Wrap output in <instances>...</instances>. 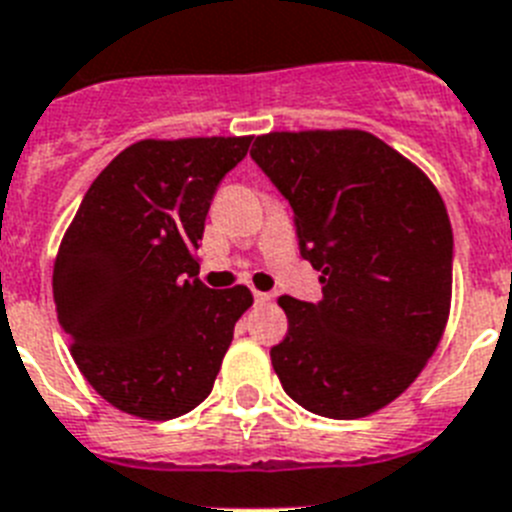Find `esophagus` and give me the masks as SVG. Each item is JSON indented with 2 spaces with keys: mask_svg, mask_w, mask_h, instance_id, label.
I'll use <instances>...</instances> for the list:
<instances>
[{
  "mask_svg": "<svg viewBox=\"0 0 512 512\" xmlns=\"http://www.w3.org/2000/svg\"><path fill=\"white\" fill-rule=\"evenodd\" d=\"M270 299V294H265V291H255V302L257 304H265Z\"/></svg>",
  "mask_w": 512,
  "mask_h": 512,
  "instance_id": "1",
  "label": "esophagus"
}]
</instances>
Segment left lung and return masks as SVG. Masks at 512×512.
<instances>
[{
    "instance_id": "obj_1",
    "label": "left lung",
    "mask_w": 512,
    "mask_h": 512,
    "mask_svg": "<svg viewBox=\"0 0 512 512\" xmlns=\"http://www.w3.org/2000/svg\"><path fill=\"white\" fill-rule=\"evenodd\" d=\"M252 161L294 210L322 299L281 296L289 333L270 349L283 390L312 414L388 406L435 354L450 312L453 229L435 184L362 130L270 132Z\"/></svg>"
}]
</instances>
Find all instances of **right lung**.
Here are the masks:
<instances>
[{"label":"right lung","instance_id":"add662e5","mask_svg":"<svg viewBox=\"0 0 512 512\" xmlns=\"http://www.w3.org/2000/svg\"><path fill=\"white\" fill-rule=\"evenodd\" d=\"M252 137L140 140L96 176L54 263L57 320L101 398L166 422L213 390L247 286L208 289L195 249Z\"/></svg>","mask_w":512,"mask_h":512}]
</instances>
